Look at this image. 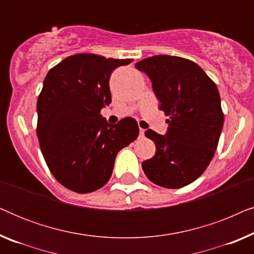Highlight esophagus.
I'll list each match as a JSON object with an SVG mask.
<instances>
[{
	"label": "esophagus",
	"mask_w": 254,
	"mask_h": 254,
	"mask_svg": "<svg viewBox=\"0 0 254 254\" xmlns=\"http://www.w3.org/2000/svg\"><path fill=\"white\" fill-rule=\"evenodd\" d=\"M144 129H142V128H140V137H144Z\"/></svg>",
	"instance_id": "1"
}]
</instances>
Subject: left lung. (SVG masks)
Returning <instances> with one entry per match:
<instances>
[{"label":"left lung","instance_id":"obj_1","mask_svg":"<svg viewBox=\"0 0 254 254\" xmlns=\"http://www.w3.org/2000/svg\"><path fill=\"white\" fill-rule=\"evenodd\" d=\"M135 65L149 76L169 117L165 136L151 129L144 133L157 150L142 169L156 185L180 189L202 175L217 148L224 123L217 86L189 59L155 55Z\"/></svg>","mask_w":254,"mask_h":254}]
</instances>
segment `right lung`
<instances>
[{"label": "right lung", "mask_w": 254, "mask_h": 254, "mask_svg": "<svg viewBox=\"0 0 254 254\" xmlns=\"http://www.w3.org/2000/svg\"><path fill=\"white\" fill-rule=\"evenodd\" d=\"M131 59L75 54L54 65L37 102V135L45 162L61 185L90 193L109 182L121 149L138 136L137 123L109 125L100 110L110 105V75Z\"/></svg>", "instance_id": "1"}]
</instances>
